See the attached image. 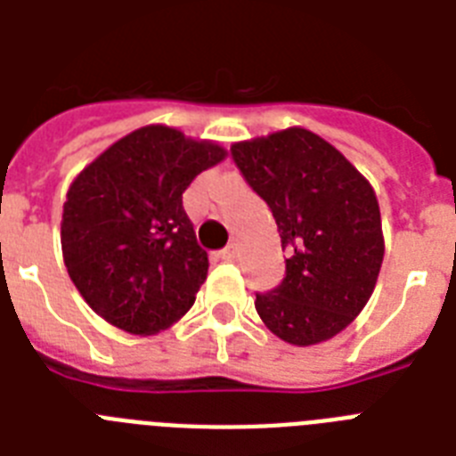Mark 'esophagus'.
<instances>
[{
    "mask_svg": "<svg viewBox=\"0 0 456 456\" xmlns=\"http://www.w3.org/2000/svg\"><path fill=\"white\" fill-rule=\"evenodd\" d=\"M220 257L222 260H227V263H234L236 257H239V248L232 243V246H227L224 250H220Z\"/></svg>",
    "mask_w": 456,
    "mask_h": 456,
    "instance_id": "34e87169",
    "label": "esophagus"
}]
</instances>
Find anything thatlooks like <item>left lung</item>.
<instances>
[{"label": "left lung", "instance_id": "obj_1", "mask_svg": "<svg viewBox=\"0 0 456 456\" xmlns=\"http://www.w3.org/2000/svg\"><path fill=\"white\" fill-rule=\"evenodd\" d=\"M248 186L270 206L284 281L256 293L265 326L291 346L333 338L374 293L383 263L379 200L338 149L303 127L232 146Z\"/></svg>", "mask_w": 456, "mask_h": 456}]
</instances>
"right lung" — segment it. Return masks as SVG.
<instances>
[{"mask_svg": "<svg viewBox=\"0 0 456 456\" xmlns=\"http://www.w3.org/2000/svg\"><path fill=\"white\" fill-rule=\"evenodd\" d=\"M224 156L213 142L149 125L75 177L63 203L61 248L75 289L99 317L151 336L191 307L206 281L208 253L182 193Z\"/></svg>", "mask_w": 456, "mask_h": 456, "instance_id": "1", "label": "right lung"}]
</instances>
